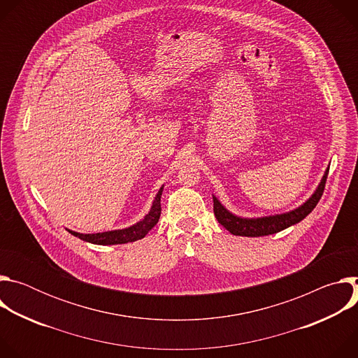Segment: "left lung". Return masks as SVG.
Masks as SVG:
<instances>
[{
    "label": "left lung",
    "instance_id": "1",
    "mask_svg": "<svg viewBox=\"0 0 358 358\" xmlns=\"http://www.w3.org/2000/svg\"><path fill=\"white\" fill-rule=\"evenodd\" d=\"M327 174H329V169L326 170V173H324L319 187L316 188L315 194L308 201H306L303 206H300L299 208H296L290 213H285V214H280V215L262 217V218H242V217H236L232 213H229L222 206V203L217 199V196L213 195L214 214H215L218 222L234 235H239V236H264V235H272V234L280 232V231L300 222L301 220H304L315 210V207L317 206V202L320 201V198L323 195Z\"/></svg>",
    "mask_w": 358,
    "mask_h": 358
}]
</instances>
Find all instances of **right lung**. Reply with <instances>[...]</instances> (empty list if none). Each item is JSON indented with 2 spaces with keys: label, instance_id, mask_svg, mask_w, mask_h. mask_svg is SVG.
<instances>
[{
  "label": "right lung",
  "instance_id": "1",
  "mask_svg": "<svg viewBox=\"0 0 358 358\" xmlns=\"http://www.w3.org/2000/svg\"><path fill=\"white\" fill-rule=\"evenodd\" d=\"M162 194L163 187L159 189L155 201H152V206L150 213L137 224L124 228V229H116V231H108V232H99V234H79L75 231L68 229L73 236H78L82 241L96 243V245H117V243H127L134 242L137 239L144 238L148 231L155 227L162 215Z\"/></svg>",
  "mask_w": 358,
  "mask_h": 358
}]
</instances>
